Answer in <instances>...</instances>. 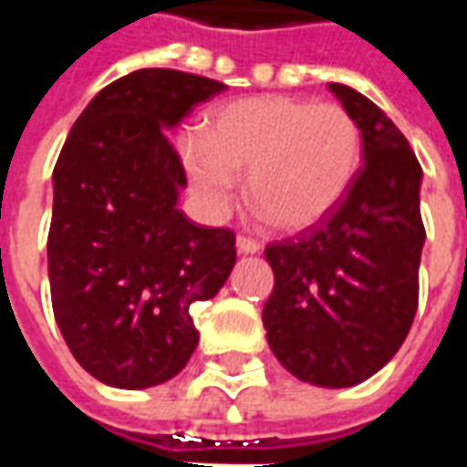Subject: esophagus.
Here are the masks:
<instances>
[{
    "mask_svg": "<svg viewBox=\"0 0 467 467\" xmlns=\"http://www.w3.org/2000/svg\"><path fill=\"white\" fill-rule=\"evenodd\" d=\"M234 244H237V253L240 254H257L263 250V244L257 243V240H253V237H247V234H240Z\"/></svg>",
    "mask_w": 467,
    "mask_h": 467,
    "instance_id": "esophagus-1",
    "label": "esophagus"
}]
</instances>
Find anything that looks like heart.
<instances>
[{"label": "heart", "instance_id": "heart-1", "mask_svg": "<svg viewBox=\"0 0 467 467\" xmlns=\"http://www.w3.org/2000/svg\"><path fill=\"white\" fill-rule=\"evenodd\" d=\"M362 132L340 105H313L285 95H260L220 107L204 137L182 144L194 192L220 213L247 174V200L280 230H305L340 204L358 177Z\"/></svg>", "mask_w": 467, "mask_h": 467}]
</instances>
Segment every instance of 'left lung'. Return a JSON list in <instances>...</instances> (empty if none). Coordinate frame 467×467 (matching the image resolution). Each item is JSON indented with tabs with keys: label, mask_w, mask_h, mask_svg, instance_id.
<instances>
[{
	"label": "left lung",
	"mask_w": 467,
	"mask_h": 467,
	"mask_svg": "<svg viewBox=\"0 0 467 467\" xmlns=\"http://www.w3.org/2000/svg\"><path fill=\"white\" fill-rule=\"evenodd\" d=\"M327 87L360 124L365 162L333 213L267 244L275 287L263 323L285 370L350 388L388 365L410 333L425 243L422 170L380 107L348 85Z\"/></svg>",
	"instance_id": "left-lung-1"
}]
</instances>
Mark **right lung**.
<instances>
[{
  "instance_id": "obj_1",
  "label": "right lung",
  "mask_w": 467,
  "mask_h": 467,
  "mask_svg": "<svg viewBox=\"0 0 467 467\" xmlns=\"http://www.w3.org/2000/svg\"><path fill=\"white\" fill-rule=\"evenodd\" d=\"M223 89L177 69H137L85 107L59 152L52 307L75 360L105 385L142 390L174 378L200 340L190 307L233 273V230L177 210L187 177L167 134Z\"/></svg>"
}]
</instances>
